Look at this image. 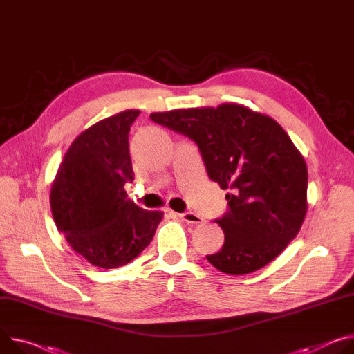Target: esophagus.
I'll return each mask as SVG.
<instances>
[{"instance_id": "esophagus-1", "label": "esophagus", "mask_w": 354, "mask_h": 354, "mask_svg": "<svg viewBox=\"0 0 354 354\" xmlns=\"http://www.w3.org/2000/svg\"><path fill=\"white\" fill-rule=\"evenodd\" d=\"M178 216L187 222V223H191V225H198V223H203V218L194 212H184V214H178Z\"/></svg>"}]
</instances>
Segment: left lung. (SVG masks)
Masks as SVG:
<instances>
[{"label": "left lung", "mask_w": 354, "mask_h": 354, "mask_svg": "<svg viewBox=\"0 0 354 354\" xmlns=\"http://www.w3.org/2000/svg\"><path fill=\"white\" fill-rule=\"evenodd\" d=\"M150 120L197 143L209 178L229 191L227 211L215 219L225 243L207 260L242 276L276 259L306 214V165L286 131L236 104L154 112Z\"/></svg>", "instance_id": "8db88e82"}]
</instances>
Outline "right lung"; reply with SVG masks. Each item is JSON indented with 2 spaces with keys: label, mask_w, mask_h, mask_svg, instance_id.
Returning a JSON list of instances; mask_svg holds the SVG:
<instances>
[{
  "label": "right lung",
  "mask_w": 354,
  "mask_h": 354,
  "mask_svg": "<svg viewBox=\"0 0 354 354\" xmlns=\"http://www.w3.org/2000/svg\"><path fill=\"white\" fill-rule=\"evenodd\" d=\"M140 111L112 115L68 147L50 191L57 229L68 245L101 268L132 261L151 242L160 211H146L124 189L133 181L129 131Z\"/></svg>",
  "instance_id": "add662e5"
}]
</instances>
